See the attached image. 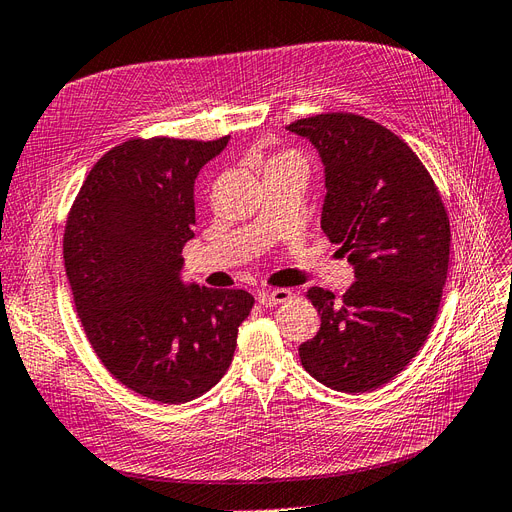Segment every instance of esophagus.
I'll list each match as a JSON object with an SVG mask.
<instances>
[{
	"instance_id": "esophagus-1",
	"label": "esophagus",
	"mask_w": 512,
	"mask_h": 512,
	"mask_svg": "<svg viewBox=\"0 0 512 512\" xmlns=\"http://www.w3.org/2000/svg\"><path fill=\"white\" fill-rule=\"evenodd\" d=\"M256 299H258V303H260L262 307H275V305L290 301V299H292V292L286 290V288H277V290H271V292L262 290V292L256 294Z\"/></svg>"
}]
</instances>
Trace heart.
Returning <instances> with one entry per match:
<instances>
[{
  "mask_svg": "<svg viewBox=\"0 0 512 512\" xmlns=\"http://www.w3.org/2000/svg\"><path fill=\"white\" fill-rule=\"evenodd\" d=\"M284 158H290V153H284V156H277L275 160H284ZM275 160H273V162H275Z\"/></svg>",
  "mask_w": 512,
  "mask_h": 512,
  "instance_id": "b5f03b06",
  "label": "heart"
}]
</instances>
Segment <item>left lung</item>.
Instances as JSON below:
<instances>
[{"label":"left lung","mask_w":512,"mask_h":512,"mask_svg":"<svg viewBox=\"0 0 512 512\" xmlns=\"http://www.w3.org/2000/svg\"><path fill=\"white\" fill-rule=\"evenodd\" d=\"M288 130L318 151L320 226L356 280L342 299L307 290L320 331L299 346L301 363L333 391H374L414 359L436 322L451 254L446 209L423 162L380 123L324 113Z\"/></svg>","instance_id":"obj_1"}]
</instances>
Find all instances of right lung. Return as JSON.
<instances>
[{
    "label": "right lung",
    "mask_w": 512,
    "mask_h": 512,
    "mask_svg": "<svg viewBox=\"0 0 512 512\" xmlns=\"http://www.w3.org/2000/svg\"><path fill=\"white\" fill-rule=\"evenodd\" d=\"M228 138H134L94 164L68 215L66 275L102 365L134 393L185 404L220 382L254 297L181 280L194 181Z\"/></svg>",
    "instance_id": "right-lung-1"
}]
</instances>
